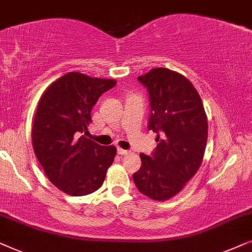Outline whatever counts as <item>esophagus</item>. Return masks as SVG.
<instances>
[{"label": "esophagus", "instance_id": "34e87169", "mask_svg": "<svg viewBox=\"0 0 252 252\" xmlns=\"http://www.w3.org/2000/svg\"><path fill=\"white\" fill-rule=\"evenodd\" d=\"M118 154H120V155L129 154V151H127V150H122V148H118Z\"/></svg>", "mask_w": 252, "mask_h": 252}]
</instances>
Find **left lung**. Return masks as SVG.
Masks as SVG:
<instances>
[{
	"label": "left lung",
	"instance_id": "left-lung-1",
	"mask_svg": "<svg viewBox=\"0 0 252 252\" xmlns=\"http://www.w3.org/2000/svg\"><path fill=\"white\" fill-rule=\"evenodd\" d=\"M138 81L148 91V130L157 133L158 146L152 155L140 154L141 166L132 178L144 195L165 201L200 168L208 139L207 116L195 88L182 74L158 67Z\"/></svg>",
	"mask_w": 252,
	"mask_h": 252
}]
</instances>
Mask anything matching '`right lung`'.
Here are the masks:
<instances>
[{
  "mask_svg": "<svg viewBox=\"0 0 252 252\" xmlns=\"http://www.w3.org/2000/svg\"><path fill=\"white\" fill-rule=\"evenodd\" d=\"M115 84L70 72L50 84L38 101L32 127L35 155L49 180L69 195L97 190L114 161V146H101L83 133L92 107Z\"/></svg>",
  "mask_w": 252,
  "mask_h": 252,
  "instance_id": "right-lung-1",
  "label": "right lung"
}]
</instances>
